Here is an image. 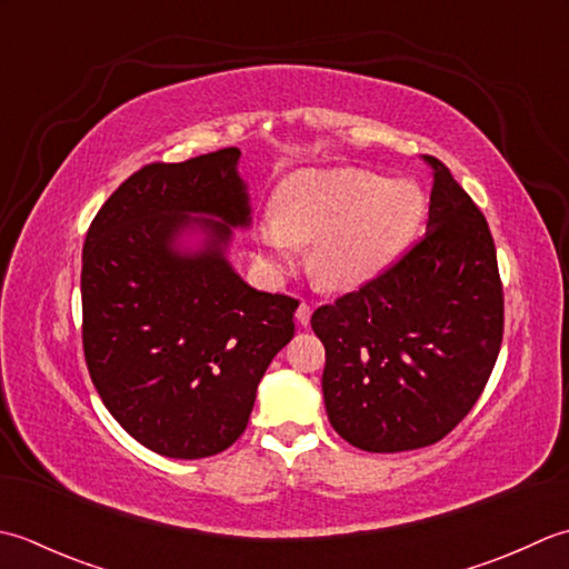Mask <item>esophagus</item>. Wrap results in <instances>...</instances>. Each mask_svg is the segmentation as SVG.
Wrapping results in <instances>:
<instances>
[{"label": "esophagus", "mask_w": 569, "mask_h": 569, "mask_svg": "<svg viewBox=\"0 0 569 569\" xmlns=\"http://www.w3.org/2000/svg\"><path fill=\"white\" fill-rule=\"evenodd\" d=\"M297 321L301 323V327H307V323H309V319H311V307L307 305V301H301V305L297 307Z\"/></svg>", "instance_id": "34e87169"}]
</instances>
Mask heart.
I'll use <instances>...</instances> for the list:
<instances>
[{
    "label": "heart",
    "mask_w": 569,
    "mask_h": 569,
    "mask_svg": "<svg viewBox=\"0 0 569 569\" xmlns=\"http://www.w3.org/2000/svg\"><path fill=\"white\" fill-rule=\"evenodd\" d=\"M427 216V196L412 179L368 169L295 173L260 218L258 242L274 270H289L301 242H315L309 272L321 287L353 289L386 272L412 246Z\"/></svg>",
    "instance_id": "1"
}]
</instances>
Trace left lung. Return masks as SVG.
I'll return each mask as SVG.
<instances>
[{"label":"left lung","instance_id":"obj_1","mask_svg":"<svg viewBox=\"0 0 569 569\" xmlns=\"http://www.w3.org/2000/svg\"><path fill=\"white\" fill-rule=\"evenodd\" d=\"M427 233L376 280L311 315L321 390L346 442L378 455L430 447L469 415L503 339L489 223L435 157Z\"/></svg>","mask_w":569,"mask_h":569}]
</instances>
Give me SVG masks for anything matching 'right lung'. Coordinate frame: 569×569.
I'll return each mask as SVG.
<instances>
[{
	"label": "right lung",
	"mask_w": 569,
	"mask_h": 569,
	"mask_svg": "<svg viewBox=\"0 0 569 569\" xmlns=\"http://www.w3.org/2000/svg\"><path fill=\"white\" fill-rule=\"evenodd\" d=\"M240 149L134 171L83 246V351L92 386L139 445L203 459L246 432L258 382L295 336L299 301L258 292L226 258L250 226ZM208 214V219L202 216ZM201 232L199 249L180 236Z\"/></svg>",
	"instance_id": "right-lung-1"
}]
</instances>
